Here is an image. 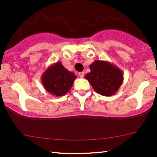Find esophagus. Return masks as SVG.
<instances>
[{"label":"esophagus","instance_id":"obj_1","mask_svg":"<svg viewBox=\"0 0 157 157\" xmlns=\"http://www.w3.org/2000/svg\"><path fill=\"white\" fill-rule=\"evenodd\" d=\"M78 75L80 77H84V72H82V71H81V72H79Z\"/></svg>","mask_w":157,"mask_h":157}]
</instances>
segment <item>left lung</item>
Here are the masks:
<instances>
[{"label":"left lung","instance_id":"left-lung-1","mask_svg":"<svg viewBox=\"0 0 157 157\" xmlns=\"http://www.w3.org/2000/svg\"><path fill=\"white\" fill-rule=\"evenodd\" d=\"M91 70L86 79L94 90L102 96L115 94L123 82V74L120 68L109 61L94 60L89 66Z\"/></svg>","mask_w":157,"mask_h":157}]
</instances>
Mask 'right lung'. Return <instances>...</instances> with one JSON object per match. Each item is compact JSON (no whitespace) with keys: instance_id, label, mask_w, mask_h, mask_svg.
I'll return each instance as SVG.
<instances>
[{"instance_id":"obj_1","label":"right lung","mask_w":157,"mask_h":157,"mask_svg":"<svg viewBox=\"0 0 157 157\" xmlns=\"http://www.w3.org/2000/svg\"><path fill=\"white\" fill-rule=\"evenodd\" d=\"M77 76L57 61L48 66L41 76L45 90L53 96H63L72 87Z\"/></svg>"}]
</instances>
